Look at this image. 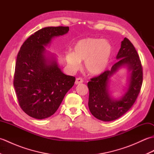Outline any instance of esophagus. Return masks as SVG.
<instances>
[{"label": "esophagus", "instance_id": "esophagus-1", "mask_svg": "<svg viewBox=\"0 0 154 154\" xmlns=\"http://www.w3.org/2000/svg\"><path fill=\"white\" fill-rule=\"evenodd\" d=\"M83 83V79H82V78H77L76 80H75V84L76 85H79L80 83Z\"/></svg>", "mask_w": 154, "mask_h": 154}]
</instances>
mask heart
<instances>
[{"label": "heart", "mask_w": 154, "mask_h": 154, "mask_svg": "<svg viewBox=\"0 0 154 154\" xmlns=\"http://www.w3.org/2000/svg\"><path fill=\"white\" fill-rule=\"evenodd\" d=\"M73 52L67 51L65 60L72 70L79 68L85 61V68L91 75L102 73L109 64L112 54V47L106 40L87 38L75 43Z\"/></svg>", "instance_id": "obj_1"}]
</instances>
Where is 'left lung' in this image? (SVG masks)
<instances>
[{"label":"left lung","mask_w":154,"mask_h":154,"mask_svg":"<svg viewBox=\"0 0 154 154\" xmlns=\"http://www.w3.org/2000/svg\"><path fill=\"white\" fill-rule=\"evenodd\" d=\"M116 60L118 61L110 70L93 78L87 84L90 112L97 119L104 122L118 119L128 111L135 103L142 85L141 61L134 46L126 38L121 42ZM122 68H126L129 72L127 87L123 95L115 99L110 94V79Z\"/></svg>","instance_id":"1"}]
</instances>
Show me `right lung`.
Instances as JSON below:
<instances>
[{"mask_svg": "<svg viewBox=\"0 0 154 154\" xmlns=\"http://www.w3.org/2000/svg\"><path fill=\"white\" fill-rule=\"evenodd\" d=\"M69 30L67 26L42 28L24 42L18 54L14 87L21 109L34 119L53 115L74 85L75 77L64 74L56 55L45 48Z\"/></svg>", "mask_w": 154, "mask_h": 154, "instance_id": "1", "label": "right lung"}]
</instances>
